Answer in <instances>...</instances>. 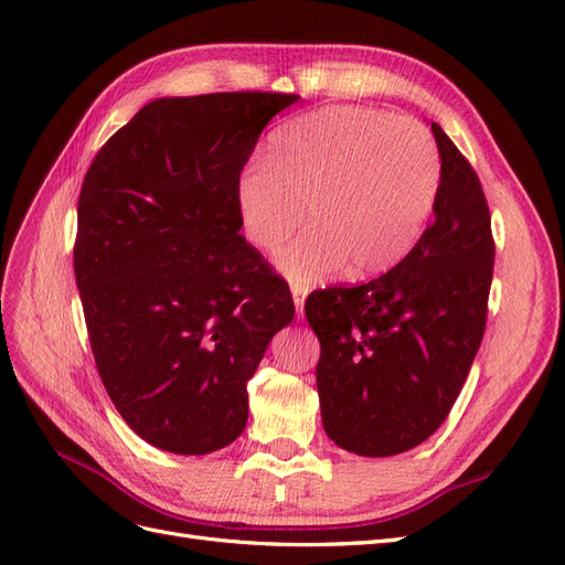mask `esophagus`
<instances>
[{
    "label": "esophagus",
    "mask_w": 565,
    "mask_h": 565,
    "mask_svg": "<svg viewBox=\"0 0 565 565\" xmlns=\"http://www.w3.org/2000/svg\"><path fill=\"white\" fill-rule=\"evenodd\" d=\"M306 295H309V287L299 285V282H292V297H295V306H297V316H299V318H303V301H306Z\"/></svg>",
    "instance_id": "esophagus-1"
}]
</instances>
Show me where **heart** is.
<instances>
[{"instance_id":"1","label":"heart","mask_w":565,"mask_h":565,"mask_svg":"<svg viewBox=\"0 0 565 565\" xmlns=\"http://www.w3.org/2000/svg\"><path fill=\"white\" fill-rule=\"evenodd\" d=\"M440 188L438 148L419 122L382 110L332 106L292 119L270 136L266 160L249 162L235 200L247 241L278 249L295 282L349 266L370 278L415 247ZM305 212H300V207Z\"/></svg>"}]
</instances>
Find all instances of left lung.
<instances>
[{"instance_id": "8db88e82", "label": "left lung", "mask_w": 565, "mask_h": 565, "mask_svg": "<svg viewBox=\"0 0 565 565\" xmlns=\"http://www.w3.org/2000/svg\"><path fill=\"white\" fill-rule=\"evenodd\" d=\"M440 152L434 221L384 276L316 289L303 303L320 341V415L339 448L388 457L446 422L488 320L494 241L483 185L431 122Z\"/></svg>"}]
</instances>
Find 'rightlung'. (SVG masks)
<instances>
[{
  "instance_id": "obj_1",
  "label": "right lung",
  "mask_w": 565,
  "mask_h": 565,
  "mask_svg": "<svg viewBox=\"0 0 565 565\" xmlns=\"http://www.w3.org/2000/svg\"><path fill=\"white\" fill-rule=\"evenodd\" d=\"M297 94L158 98L96 152L77 200L75 280L117 413L177 455L226 448L247 380L295 301L241 235L235 188Z\"/></svg>"
}]
</instances>
